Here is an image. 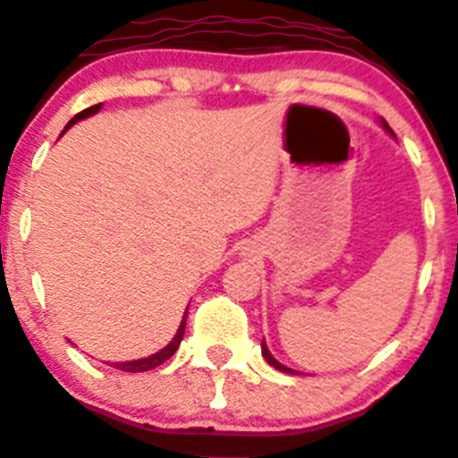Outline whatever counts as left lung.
Masks as SVG:
<instances>
[{"label": "left lung", "instance_id": "obj_1", "mask_svg": "<svg viewBox=\"0 0 458 458\" xmlns=\"http://www.w3.org/2000/svg\"><path fill=\"white\" fill-rule=\"evenodd\" d=\"M382 127H384V129H386V131H388V133H391V136H394V133H393V129H391V127H388V124H386V120H382ZM261 351H263V358H266V360H267V364H269V367H274V369H276V370H281V373H290V375H301V373H298V370H293V369H287V367H283V364H281V362H278V360H276V358H274V355H272V353H269V349H267L266 340H263V343H261Z\"/></svg>", "mask_w": 458, "mask_h": 458}]
</instances>
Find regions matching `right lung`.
<instances>
[{
  "label": "right lung",
  "instance_id": "right-lung-1",
  "mask_svg": "<svg viewBox=\"0 0 458 458\" xmlns=\"http://www.w3.org/2000/svg\"><path fill=\"white\" fill-rule=\"evenodd\" d=\"M98 109H100V103H98V105H91V107H88V109H83V112L76 114L74 118H72L70 123H67L65 129H70L72 124L79 123V120H83V118H88V115L96 114V112H98ZM64 133H65V131H64ZM186 311H189V310H186ZM184 329H186V314H184V318H182L180 329H177L175 338H173L171 343H168V344L165 346V349L157 351V353H153V355H148V358H142V360H131V362H114L112 367L124 370V373H144V370H151V369L160 367V364H165L166 360L171 358V355L177 351V346H180L182 338H184Z\"/></svg>",
  "mask_w": 458,
  "mask_h": 458
}]
</instances>
